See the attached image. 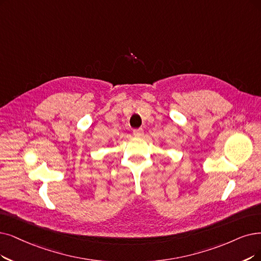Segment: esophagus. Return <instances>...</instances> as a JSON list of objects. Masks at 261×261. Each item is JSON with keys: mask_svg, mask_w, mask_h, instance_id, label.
Instances as JSON below:
<instances>
[{"mask_svg": "<svg viewBox=\"0 0 261 261\" xmlns=\"http://www.w3.org/2000/svg\"><path fill=\"white\" fill-rule=\"evenodd\" d=\"M135 137H142L143 136V129L142 128H138V129H134L133 132Z\"/></svg>", "mask_w": 261, "mask_h": 261, "instance_id": "esophagus-1", "label": "esophagus"}]
</instances>
